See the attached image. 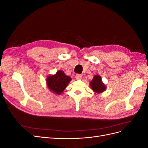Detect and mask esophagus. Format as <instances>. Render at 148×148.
Here are the masks:
<instances>
[{
    "label": "esophagus",
    "mask_w": 148,
    "mask_h": 148,
    "mask_svg": "<svg viewBox=\"0 0 148 148\" xmlns=\"http://www.w3.org/2000/svg\"><path fill=\"white\" fill-rule=\"evenodd\" d=\"M75 78L77 79H81L82 78V75L81 74H77L75 75Z\"/></svg>",
    "instance_id": "34e87169"
}]
</instances>
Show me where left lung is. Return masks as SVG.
I'll list each match as a JSON object with an SVG mask.
<instances>
[{
  "instance_id": "left-lung-1",
  "label": "left lung",
  "mask_w": 148,
  "mask_h": 148,
  "mask_svg": "<svg viewBox=\"0 0 148 148\" xmlns=\"http://www.w3.org/2000/svg\"><path fill=\"white\" fill-rule=\"evenodd\" d=\"M91 88L96 93H100L105 91L106 86L101 81V78L99 75H95L90 83Z\"/></svg>"
}]
</instances>
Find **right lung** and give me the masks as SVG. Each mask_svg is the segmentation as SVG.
Instances as JSON below:
<instances>
[{
  "label": "right lung",
  "instance_id": "right-lung-1",
  "mask_svg": "<svg viewBox=\"0 0 148 148\" xmlns=\"http://www.w3.org/2000/svg\"><path fill=\"white\" fill-rule=\"evenodd\" d=\"M71 78L64 74L61 70L57 71L56 75L49 76L47 78V84L49 89L57 95L64 91L67 85L71 81Z\"/></svg>",
  "mask_w": 148,
  "mask_h": 148
}]
</instances>
